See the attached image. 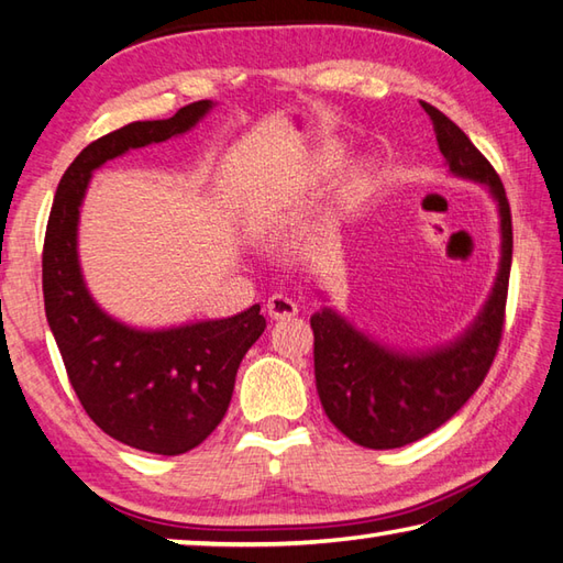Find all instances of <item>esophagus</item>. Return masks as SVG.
<instances>
[{
    "mask_svg": "<svg viewBox=\"0 0 563 563\" xmlns=\"http://www.w3.org/2000/svg\"><path fill=\"white\" fill-rule=\"evenodd\" d=\"M267 311H269L274 321H284V318H291V316L299 313V306H296V301L289 299V296L274 294L272 299L267 301Z\"/></svg>",
    "mask_w": 563,
    "mask_h": 563,
    "instance_id": "34e87169",
    "label": "esophagus"
}]
</instances>
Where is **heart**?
<instances>
[{"instance_id": "obj_1", "label": "heart", "mask_w": 563, "mask_h": 563, "mask_svg": "<svg viewBox=\"0 0 563 563\" xmlns=\"http://www.w3.org/2000/svg\"><path fill=\"white\" fill-rule=\"evenodd\" d=\"M338 162H341V152L331 150V146H328V150L316 152V154L309 158V162H306V166L301 168V174H299L301 184H316V181H321V178H323L325 174L333 172V168L338 166ZM360 194H363V181H360V178H355V181L345 188V196H347V198H357Z\"/></svg>"}]
</instances>
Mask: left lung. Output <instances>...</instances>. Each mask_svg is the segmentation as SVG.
Masks as SVG:
<instances>
[{"instance_id": "left-lung-1", "label": "left lung", "mask_w": 563, "mask_h": 563, "mask_svg": "<svg viewBox=\"0 0 563 563\" xmlns=\"http://www.w3.org/2000/svg\"><path fill=\"white\" fill-rule=\"evenodd\" d=\"M453 176L483 184L500 210L503 257L490 296L453 343L429 353H399L360 333L323 306L311 316L316 389L333 427L365 449H399L446 423L490 369L505 325L512 267V216L505 186L459 124L421 102Z\"/></svg>"}]
</instances>
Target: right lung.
I'll return each instance as SVG.
<instances>
[{"label":"right lung","instance_id":"add662e5","mask_svg":"<svg viewBox=\"0 0 563 563\" xmlns=\"http://www.w3.org/2000/svg\"><path fill=\"white\" fill-rule=\"evenodd\" d=\"M213 110L190 102L168 120L132 122L85 146L53 198L44 240V306L82 409L108 437L158 455L203 443L230 407L238 367L267 321L260 303L218 321L140 331L104 313L82 282L80 206L95 168L188 132Z\"/></svg>","mask_w":563,"mask_h":563}]
</instances>
